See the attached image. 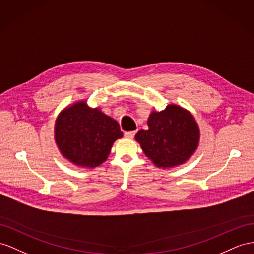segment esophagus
Here are the masks:
<instances>
[{
	"mask_svg": "<svg viewBox=\"0 0 254 254\" xmlns=\"http://www.w3.org/2000/svg\"><path fill=\"white\" fill-rule=\"evenodd\" d=\"M135 134H136V132H135V131H132V132H126V133H125V137H126V138H128V139H132V138H134Z\"/></svg>",
	"mask_w": 254,
	"mask_h": 254,
	"instance_id": "1",
	"label": "esophagus"
}]
</instances>
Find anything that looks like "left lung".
<instances>
[{"label":"left lung","mask_w":254,"mask_h":254,"mask_svg":"<svg viewBox=\"0 0 254 254\" xmlns=\"http://www.w3.org/2000/svg\"><path fill=\"white\" fill-rule=\"evenodd\" d=\"M147 131L136 134L142 151L158 167L180 165L196 150L199 129L194 117L177 105H168L162 112H152Z\"/></svg>","instance_id":"left-lung-1"}]
</instances>
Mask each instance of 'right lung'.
Segmentation results:
<instances>
[{
    "label": "right lung",
    "mask_w": 254,
    "mask_h": 254,
    "mask_svg": "<svg viewBox=\"0 0 254 254\" xmlns=\"http://www.w3.org/2000/svg\"><path fill=\"white\" fill-rule=\"evenodd\" d=\"M122 136L118 122L99 108H90L83 101L65 108L56 120L58 147L63 157L79 166L102 164L114 141Z\"/></svg>",
    "instance_id": "right-lung-1"
}]
</instances>
